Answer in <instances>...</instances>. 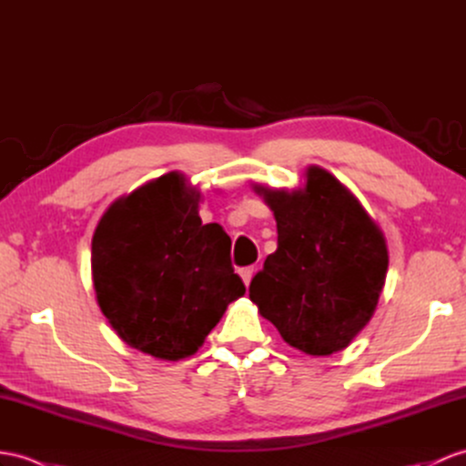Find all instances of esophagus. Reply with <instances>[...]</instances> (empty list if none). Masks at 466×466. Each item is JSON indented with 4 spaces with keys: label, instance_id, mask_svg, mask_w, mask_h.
Instances as JSON below:
<instances>
[{
    "label": "esophagus",
    "instance_id": "1",
    "mask_svg": "<svg viewBox=\"0 0 466 466\" xmlns=\"http://www.w3.org/2000/svg\"><path fill=\"white\" fill-rule=\"evenodd\" d=\"M239 275H241V279H243V282H245V287H248V285H251L253 275H255V267H245V268H241Z\"/></svg>",
    "mask_w": 466,
    "mask_h": 466
}]
</instances>
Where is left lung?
Listing matches in <instances>:
<instances>
[{
    "label": "left lung",
    "instance_id": "left-lung-1",
    "mask_svg": "<svg viewBox=\"0 0 466 466\" xmlns=\"http://www.w3.org/2000/svg\"><path fill=\"white\" fill-rule=\"evenodd\" d=\"M277 219V251L248 287V299L282 339L309 356L350 346L371 320L390 255L380 225L320 166L299 189L253 186Z\"/></svg>",
    "mask_w": 466,
    "mask_h": 466
}]
</instances>
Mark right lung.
<instances>
[{
    "label": "right lung",
    "instance_id": "1",
    "mask_svg": "<svg viewBox=\"0 0 466 466\" xmlns=\"http://www.w3.org/2000/svg\"><path fill=\"white\" fill-rule=\"evenodd\" d=\"M201 191L169 172L118 198L93 235V282L122 342L160 360L194 356L245 294L231 239L203 225Z\"/></svg>",
    "mask_w": 466,
    "mask_h": 466
}]
</instances>
